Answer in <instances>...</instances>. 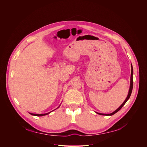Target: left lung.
<instances>
[{
    "label": "left lung",
    "mask_w": 147,
    "mask_h": 147,
    "mask_svg": "<svg viewBox=\"0 0 147 147\" xmlns=\"http://www.w3.org/2000/svg\"><path fill=\"white\" fill-rule=\"evenodd\" d=\"M131 67H132V69H131V76H130V88H129V93H128V95H127L126 99H125V101L123 102V103L120 105V107L119 108V109H117L115 111H114L113 113H112L111 114H101V113H96L97 114H100V115H112L116 113L117 112H118L121 109V108L123 107V106L126 104V102H127V100L129 99V98H130V96L131 95V94H132V89H133V68H132V65H131Z\"/></svg>",
    "instance_id": "1"
}]
</instances>
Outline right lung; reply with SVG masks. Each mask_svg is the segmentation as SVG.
<instances>
[{"label": "right lung", "mask_w": 147, "mask_h": 147, "mask_svg": "<svg viewBox=\"0 0 147 147\" xmlns=\"http://www.w3.org/2000/svg\"><path fill=\"white\" fill-rule=\"evenodd\" d=\"M30 114H32L33 115H36V116H43V115H47L49 113H46V114H33V113H30Z\"/></svg>", "instance_id": "right-lung-1"}]
</instances>
